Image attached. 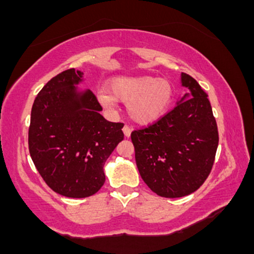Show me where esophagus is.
<instances>
[{"label": "esophagus", "mask_w": 254, "mask_h": 254, "mask_svg": "<svg viewBox=\"0 0 254 254\" xmlns=\"http://www.w3.org/2000/svg\"><path fill=\"white\" fill-rule=\"evenodd\" d=\"M123 131H124L125 137H130V135H131V127H129V125H124Z\"/></svg>", "instance_id": "34e87169"}]
</instances>
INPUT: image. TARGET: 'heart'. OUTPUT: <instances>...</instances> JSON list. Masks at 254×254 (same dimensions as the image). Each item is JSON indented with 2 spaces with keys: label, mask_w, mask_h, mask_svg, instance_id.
<instances>
[{
  "label": "heart",
  "mask_w": 254,
  "mask_h": 254,
  "mask_svg": "<svg viewBox=\"0 0 254 254\" xmlns=\"http://www.w3.org/2000/svg\"><path fill=\"white\" fill-rule=\"evenodd\" d=\"M109 91L99 95L105 109L113 110L117 101L127 104L129 116L138 124H150L162 117L173 99L172 84L149 75L113 78Z\"/></svg>",
  "instance_id": "obj_1"
}]
</instances>
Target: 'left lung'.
Segmentation results:
<instances>
[{
  "instance_id": "left-lung-1",
  "label": "left lung",
  "mask_w": 254,
  "mask_h": 254,
  "mask_svg": "<svg viewBox=\"0 0 254 254\" xmlns=\"http://www.w3.org/2000/svg\"><path fill=\"white\" fill-rule=\"evenodd\" d=\"M182 83L189 92L173 110L131 132L142 179L151 191L166 198L198 190L210 174L218 145L208 94L185 72Z\"/></svg>"
}]
</instances>
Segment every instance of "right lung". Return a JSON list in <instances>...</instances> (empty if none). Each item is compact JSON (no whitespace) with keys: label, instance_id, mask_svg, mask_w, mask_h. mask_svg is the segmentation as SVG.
I'll return each mask as SVG.
<instances>
[{"label":"right lung","instance_id":"right-lung-1","mask_svg":"<svg viewBox=\"0 0 254 254\" xmlns=\"http://www.w3.org/2000/svg\"><path fill=\"white\" fill-rule=\"evenodd\" d=\"M83 72L68 69L38 93L28 149L49 188L69 198L93 196L105 183L104 165L123 141V123L107 122L92 90L77 92Z\"/></svg>","mask_w":254,"mask_h":254}]
</instances>
